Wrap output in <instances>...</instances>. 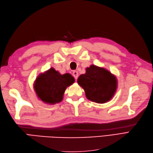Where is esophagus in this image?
Wrapping results in <instances>:
<instances>
[{"label":"esophagus","instance_id":"34e87169","mask_svg":"<svg viewBox=\"0 0 153 153\" xmlns=\"http://www.w3.org/2000/svg\"><path fill=\"white\" fill-rule=\"evenodd\" d=\"M72 75H73V76L74 77L75 79H77V77H78V72H77V71H74Z\"/></svg>","mask_w":153,"mask_h":153}]
</instances>
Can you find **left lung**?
<instances>
[{
    "label": "left lung",
    "instance_id": "8db88e82",
    "mask_svg": "<svg viewBox=\"0 0 153 153\" xmlns=\"http://www.w3.org/2000/svg\"><path fill=\"white\" fill-rule=\"evenodd\" d=\"M77 83L85 91L91 101L105 103L112 98L117 89V79L105 68L91 65L86 72L80 75Z\"/></svg>",
    "mask_w": 153,
    "mask_h": 153
}]
</instances>
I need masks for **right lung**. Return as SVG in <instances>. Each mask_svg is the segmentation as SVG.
Returning a JSON list of instances; mask_svg holds the SVG:
<instances>
[{
	"instance_id": "1",
	"label": "right lung",
	"mask_w": 153,
	"mask_h": 153,
	"mask_svg": "<svg viewBox=\"0 0 153 153\" xmlns=\"http://www.w3.org/2000/svg\"><path fill=\"white\" fill-rule=\"evenodd\" d=\"M75 79L70 74L61 75L51 68L36 78L34 88L42 101L53 105L61 102L65 90L74 83Z\"/></svg>"
}]
</instances>
